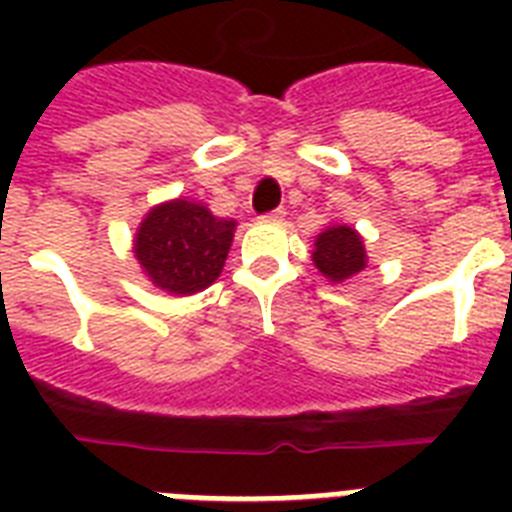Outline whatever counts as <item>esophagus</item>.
Here are the masks:
<instances>
[{
  "label": "esophagus",
  "instance_id": "34e87169",
  "mask_svg": "<svg viewBox=\"0 0 512 512\" xmlns=\"http://www.w3.org/2000/svg\"><path fill=\"white\" fill-rule=\"evenodd\" d=\"M284 217H287V212L279 207V209H273V212H268V215L260 217V220H265V223H281Z\"/></svg>",
  "mask_w": 512,
  "mask_h": 512
}]
</instances>
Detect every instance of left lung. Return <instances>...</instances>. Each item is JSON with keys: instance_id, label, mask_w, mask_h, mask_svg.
Instances as JSON below:
<instances>
[{"instance_id": "obj_1", "label": "left lung", "mask_w": 512, "mask_h": 512, "mask_svg": "<svg viewBox=\"0 0 512 512\" xmlns=\"http://www.w3.org/2000/svg\"><path fill=\"white\" fill-rule=\"evenodd\" d=\"M313 265L332 284L353 279L369 263L364 247V236L350 228L348 223H332L313 241Z\"/></svg>"}]
</instances>
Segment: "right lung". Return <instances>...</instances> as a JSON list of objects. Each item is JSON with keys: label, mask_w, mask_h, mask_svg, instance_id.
I'll use <instances>...</instances> for the list:
<instances>
[{"label": "right lung", "mask_w": 512, "mask_h": 512, "mask_svg": "<svg viewBox=\"0 0 512 512\" xmlns=\"http://www.w3.org/2000/svg\"><path fill=\"white\" fill-rule=\"evenodd\" d=\"M236 220L217 217L207 204L180 196L156 204L140 220L132 252L156 289L188 297L223 273Z\"/></svg>", "instance_id": "add662e5"}]
</instances>
